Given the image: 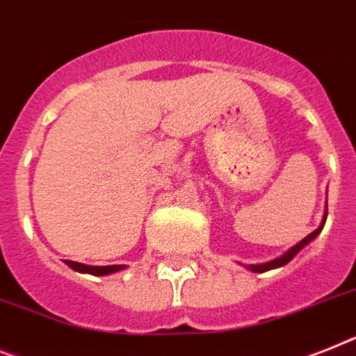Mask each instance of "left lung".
<instances>
[{"label":"left lung","instance_id":"8db88e82","mask_svg":"<svg viewBox=\"0 0 356 356\" xmlns=\"http://www.w3.org/2000/svg\"><path fill=\"white\" fill-rule=\"evenodd\" d=\"M325 217H327V210H325L324 217H322L321 226H318V228H316L315 232H312V234L307 235V237H304L302 241H300V243L295 244L293 248H289V250H288V252L284 253V255L277 257V259H273V261H270V262H262V264H248L246 268H248V270H250V271H255V273H264V271L275 270V268H280V266L288 264V262L291 261V259H293V257L297 255V253L300 252V250H302L304 246H307V244L312 243L313 238L316 237V235L321 234L322 228H324V224H325Z\"/></svg>","mask_w":356,"mask_h":356}]
</instances>
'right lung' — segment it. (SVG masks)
I'll use <instances>...</instances> for the list:
<instances>
[{"mask_svg":"<svg viewBox=\"0 0 356 356\" xmlns=\"http://www.w3.org/2000/svg\"><path fill=\"white\" fill-rule=\"evenodd\" d=\"M67 266H70L74 271H79V273H90L95 275V277H101V275H110L115 273V271L124 270L127 266L124 264H113V266H88V264H81V262H74V261H65Z\"/></svg>","mask_w":356,"mask_h":356,"instance_id":"obj_1","label":"right lung"}]
</instances>
